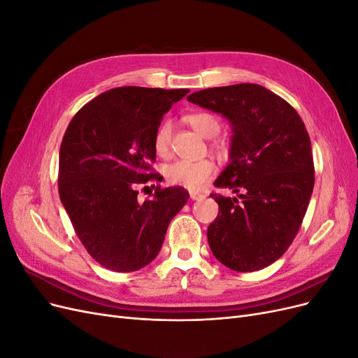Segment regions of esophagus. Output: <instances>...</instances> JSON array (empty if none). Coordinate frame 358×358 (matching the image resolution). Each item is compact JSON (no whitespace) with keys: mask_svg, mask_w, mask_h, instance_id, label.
I'll list each match as a JSON object with an SVG mask.
<instances>
[{"mask_svg":"<svg viewBox=\"0 0 358 358\" xmlns=\"http://www.w3.org/2000/svg\"><path fill=\"white\" fill-rule=\"evenodd\" d=\"M204 197V194H201V192H199V191H191L189 192V199L191 200H200V199H203Z\"/></svg>","mask_w":358,"mask_h":358,"instance_id":"1","label":"esophagus"}]
</instances>
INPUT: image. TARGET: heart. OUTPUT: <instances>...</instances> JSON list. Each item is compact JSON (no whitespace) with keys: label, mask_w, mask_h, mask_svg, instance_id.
Wrapping results in <instances>:
<instances>
[{"label":"heart","mask_w":358,"mask_h":358,"mask_svg":"<svg viewBox=\"0 0 358 358\" xmlns=\"http://www.w3.org/2000/svg\"><path fill=\"white\" fill-rule=\"evenodd\" d=\"M187 124H189L196 131L203 137H213L220 131V121L212 113L208 112H194L185 116ZM171 136L173 125L170 121H164L159 124L154 134V149L157 155L166 158L171 149ZM225 142L221 138L212 140V148L224 152ZM216 173L215 162L210 159L201 161H175L169 164L164 170L166 179L171 185L183 187L188 189H200L206 182L210 180Z\"/></svg>","instance_id":"b5f03b06"}]
</instances>
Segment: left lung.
<instances>
[{"instance_id":"left-lung-1","label":"left lung","mask_w":358,"mask_h":358,"mask_svg":"<svg viewBox=\"0 0 358 358\" xmlns=\"http://www.w3.org/2000/svg\"><path fill=\"white\" fill-rule=\"evenodd\" d=\"M188 101L233 127L230 164L215 180L237 197L220 206L208 229L212 254L236 272H255L285 254L297 236L315 182L310 138L294 107L262 85L197 91Z\"/></svg>"}]
</instances>
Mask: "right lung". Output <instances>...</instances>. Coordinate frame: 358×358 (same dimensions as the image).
<instances>
[{
	"label": "right lung",
	"instance_id": "add662e5",
	"mask_svg": "<svg viewBox=\"0 0 358 358\" xmlns=\"http://www.w3.org/2000/svg\"><path fill=\"white\" fill-rule=\"evenodd\" d=\"M189 90L121 86L95 96L70 121L59 149L58 191L88 254L113 272H134L158 255L170 221L189 199L180 187L154 185V134Z\"/></svg>",
	"mask_w": 358,
	"mask_h": 358
}]
</instances>
